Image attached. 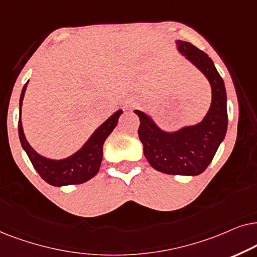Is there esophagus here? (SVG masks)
<instances>
[{
    "label": "esophagus",
    "mask_w": 257,
    "mask_h": 257,
    "mask_svg": "<svg viewBox=\"0 0 257 257\" xmlns=\"http://www.w3.org/2000/svg\"><path fill=\"white\" fill-rule=\"evenodd\" d=\"M132 103H131V102H128V101H126L125 102V103H124V108H125V110H131V109H132Z\"/></svg>",
    "instance_id": "1"
}]
</instances>
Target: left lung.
Segmentation results:
<instances>
[{
  "label": "left lung",
  "instance_id": "8db88e82",
  "mask_svg": "<svg viewBox=\"0 0 257 257\" xmlns=\"http://www.w3.org/2000/svg\"><path fill=\"white\" fill-rule=\"evenodd\" d=\"M175 43L179 53L209 82L211 103L206 116L195 124L169 132L161 128L147 112H134L140 117L139 138L150 166L169 175L196 176L207 169L225 138L227 93L223 80L206 53L186 41L176 40Z\"/></svg>",
  "mask_w": 257,
  "mask_h": 257
}]
</instances>
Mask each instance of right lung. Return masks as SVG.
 <instances>
[{
  "label": "right lung",
  "instance_id": "1",
  "mask_svg": "<svg viewBox=\"0 0 257 257\" xmlns=\"http://www.w3.org/2000/svg\"><path fill=\"white\" fill-rule=\"evenodd\" d=\"M28 82L23 87L21 96H20L19 136L22 148L28 155L34 168L47 183L54 187L81 184L93 179L98 173L102 159H103V145L105 140L111 134L115 126L117 125L119 116L123 112L122 109H118L110 117L105 119L100 126H97L93 134L90 135V138L85 141L84 145L73 155L61 160L48 159V157L42 156L41 154L37 153L29 145V142L26 139L25 132H23L21 119L22 103Z\"/></svg>",
  "mask_w": 257,
  "mask_h": 257
}]
</instances>
